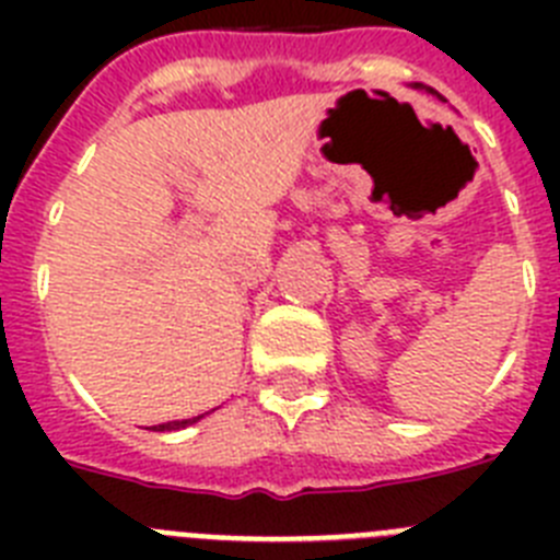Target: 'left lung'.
<instances>
[{
	"instance_id": "left-lung-1",
	"label": "left lung",
	"mask_w": 560,
	"mask_h": 560,
	"mask_svg": "<svg viewBox=\"0 0 560 560\" xmlns=\"http://www.w3.org/2000/svg\"><path fill=\"white\" fill-rule=\"evenodd\" d=\"M418 86H420V83H418ZM429 92H432V95H438V92H434V89H429Z\"/></svg>"
}]
</instances>
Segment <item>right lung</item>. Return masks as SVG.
<instances>
[{
	"mask_svg": "<svg viewBox=\"0 0 560 560\" xmlns=\"http://www.w3.org/2000/svg\"><path fill=\"white\" fill-rule=\"evenodd\" d=\"M199 418H205V415H199ZM199 418H187V420H171V423H160V427H153V432H173V429H185L190 427V423H196Z\"/></svg>",
	"mask_w": 560,
	"mask_h": 560,
	"instance_id": "obj_1",
	"label": "right lung"
}]
</instances>
